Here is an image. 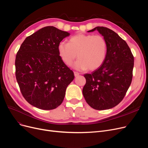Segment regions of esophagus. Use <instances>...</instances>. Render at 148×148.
Here are the masks:
<instances>
[{
    "instance_id": "1",
    "label": "esophagus",
    "mask_w": 148,
    "mask_h": 148,
    "mask_svg": "<svg viewBox=\"0 0 148 148\" xmlns=\"http://www.w3.org/2000/svg\"><path fill=\"white\" fill-rule=\"evenodd\" d=\"M74 76H75V77H77V76H78V75L80 74L79 73L76 72V71H74Z\"/></svg>"
}]
</instances>
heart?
I'll return each mask as SVG.
<instances>
[{
	"label": "heart",
	"instance_id": "heart-1",
	"mask_svg": "<svg viewBox=\"0 0 148 148\" xmlns=\"http://www.w3.org/2000/svg\"><path fill=\"white\" fill-rule=\"evenodd\" d=\"M107 50L105 38L100 35L78 34L69 39L68 42L58 45V53L64 63L78 70H95L104 62Z\"/></svg>",
	"mask_w": 148,
	"mask_h": 148
}]
</instances>
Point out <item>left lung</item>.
<instances>
[{"label": "left lung", "instance_id": "obj_1", "mask_svg": "<svg viewBox=\"0 0 148 148\" xmlns=\"http://www.w3.org/2000/svg\"><path fill=\"white\" fill-rule=\"evenodd\" d=\"M107 42V50L103 64L91 74H85L86 82L83 95L86 103L95 110L110 109L121 103L133 78L134 56L127 42L113 30L98 26Z\"/></svg>", "mask_w": 148, "mask_h": 148}]
</instances>
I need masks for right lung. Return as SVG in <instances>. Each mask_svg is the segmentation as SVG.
<instances>
[{"label": "right lung", "mask_w": 148, "mask_h": 148, "mask_svg": "<svg viewBox=\"0 0 148 148\" xmlns=\"http://www.w3.org/2000/svg\"><path fill=\"white\" fill-rule=\"evenodd\" d=\"M69 33L44 27L21 44L15 58V76L21 94L32 106L53 110L63 102L74 75L62 61L58 45Z\"/></svg>", "instance_id": "right-lung-1"}]
</instances>
